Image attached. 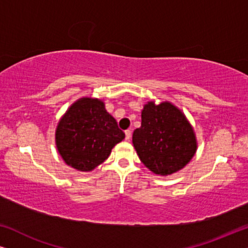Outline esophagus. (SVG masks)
I'll return each instance as SVG.
<instances>
[{"label": "esophagus", "mask_w": 248, "mask_h": 248, "mask_svg": "<svg viewBox=\"0 0 248 248\" xmlns=\"http://www.w3.org/2000/svg\"><path fill=\"white\" fill-rule=\"evenodd\" d=\"M130 139H131V131L126 130V131H125V140L130 141Z\"/></svg>", "instance_id": "1"}]
</instances>
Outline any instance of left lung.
<instances>
[{
  "mask_svg": "<svg viewBox=\"0 0 248 248\" xmlns=\"http://www.w3.org/2000/svg\"><path fill=\"white\" fill-rule=\"evenodd\" d=\"M132 142L140 160L155 175L181 170L194 157L198 143L187 118L175 105L149 101L141 113V126Z\"/></svg>",
  "mask_w": 248,
  "mask_h": 248,
  "instance_id": "obj_1",
  "label": "left lung"
}]
</instances>
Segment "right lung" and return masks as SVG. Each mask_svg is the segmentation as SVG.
Instances as JSON below:
<instances>
[{
    "instance_id": "right-lung-1",
    "label": "right lung",
    "mask_w": 248,
    "mask_h": 248,
    "mask_svg": "<svg viewBox=\"0 0 248 248\" xmlns=\"http://www.w3.org/2000/svg\"><path fill=\"white\" fill-rule=\"evenodd\" d=\"M125 138L103 100L83 97L70 106L55 132L59 154L66 165L91 171L106 160L111 149Z\"/></svg>"
}]
</instances>
